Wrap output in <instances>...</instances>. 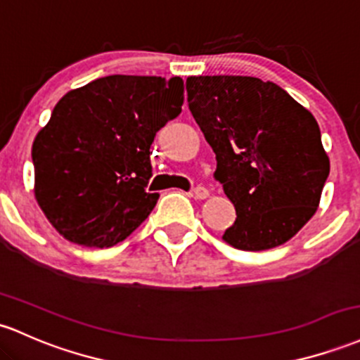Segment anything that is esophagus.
Listing matches in <instances>:
<instances>
[{
  "instance_id": "esophagus-1",
  "label": "esophagus",
  "mask_w": 360,
  "mask_h": 360,
  "mask_svg": "<svg viewBox=\"0 0 360 360\" xmlns=\"http://www.w3.org/2000/svg\"><path fill=\"white\" fill-rule=\"evenodd\" d=\"M191 196H193V198H196V200H205V198H208V196H210V193H208L207 188L198 186V188H195V191L191 193Z\"/></svg>"
}]
</instances>
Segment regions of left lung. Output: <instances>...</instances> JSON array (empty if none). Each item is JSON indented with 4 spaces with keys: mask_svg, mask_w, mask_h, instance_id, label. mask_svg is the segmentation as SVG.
Instances as JSON below:
<instances>
[{
    "mask_svg": "<svg viewBox=\"0 0 360 360\" xmlns=\"http://www.w3.org/2000/svg\"><path fill=\"white\" fill-rule=\"evenodd\" d=\"M188 105L217 157L213 176L236 207L222 239L263 251L294 238L318 210L330 159L314 116L274 82L188 77Z\"/></svg>",
    "mask_w": 360,
    "mask_h": 360,
    "instance_id": "obj_1",
    "label": "left lung"
}]
</instances>
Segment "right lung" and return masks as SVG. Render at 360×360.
Masks as SVG:
<instances>
[{"instance_id":"obj_1","label":"right lung","mask_w":360,"mask_h":360,"mask_svg":"<svg viewBox=\"0 0 360 360\" xmlns=\"http://www.w3.org/2000/svg\"><path fill=\"white\" fill-rule=\"evenodd\" d=\"M179 77L110 75L70 90L35 136L34 193L65 239L89 248L121 243L150 215V145L179 116Z\"/></svg>"}]
</instances>
